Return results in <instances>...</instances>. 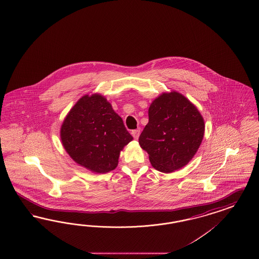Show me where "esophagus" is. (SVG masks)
<instances>
[{"label": "esophagus", "mask_w": 259, "mask_h": 259, "mask_svg": "<svg viewBox=\"0 0 259 259\" xmlns=\"http://www.w3.org/2000/svg\"><path fill=\"white\" fill-rule=\"evenodd\" d=\"M131 134H132V136H133L135 140H138L139 137H140V135H141V129L139 128V129H136V130H132Z\"/></svg>", "instance_id": "1"}]
</instances>
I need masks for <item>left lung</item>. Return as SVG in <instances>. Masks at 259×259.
<instances>
[{
	"label": "left lung",
	"mask_w": 259,
	"mask_h": 259,
	"mask_svg": "<svg viewBox=\"0 0 259 259\" xmlns=\"http://www.w3.org/2000/svg\"><path fill=\"white\" fill-rule=\"evenodd\" d=\"M149 122L139 142L157 171L172 172L188 164L203 140L204 119L179 92L162 93L151 103Z\"/></svg>",
	"instance_id": "1"
}]
</instances>
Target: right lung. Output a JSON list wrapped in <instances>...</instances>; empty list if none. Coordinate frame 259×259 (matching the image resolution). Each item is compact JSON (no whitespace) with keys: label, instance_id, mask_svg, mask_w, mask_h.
Here are the masks:
<instances>
[{"label":"right lung","instance_id":"1","mask_svg":"<svg viewBox=\"0 0 259 259\" xmlns=\"http://www.w3.org/2000/svg\"><path fill=\"white\" fill-rule=\"evenodd\" d=\"M61 140L75 162L104 174L118 166L120 151L133 137L107 100L93 94L80 98L69 111L61 127Z\"/></svg>","mask_w":259,"mask_h":259}]
</instances>
